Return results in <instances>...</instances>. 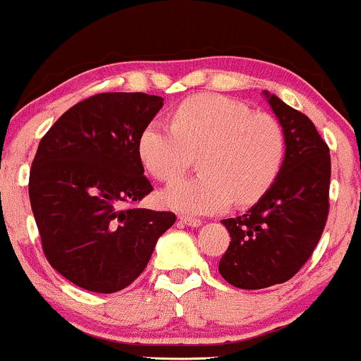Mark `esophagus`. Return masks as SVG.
<instances>
[{
  "instance_id": "obj_1",
  "label": "esophagus",
  "mask_w": 361,
  "mask_h": 361,
  "mask_svg": "<svg viewBox=\"0 0 361 361\" xmlns=\"http://www.w3.org/2000/svg\"><path fill=\"white\" fill-rule=\"evenodd\" d=\"M180 220L188 227H200L202 225V220L200 219H193V216H186V215H180Z\"/></svg>"
}]
</instances>
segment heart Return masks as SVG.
Segmentation results:
<instances>
[{
  "instance_id": "1",
  "label": "heart",
  "mask_w": 361,
  "mask_h": 361,
  "mask_svg": "<svg viewBox=\"0 0 361 361\" xmlns=\"http://www.w3.org/2000/svg\"><path fill=\"white\" fill-rule=\"evenodd\" d=\"M284 147L274 117L214 94L181 102L173 124L151 121L137 142L142 164L161 181L183 175L200 153L202 171L161 193L164 205L192 215L219 214L232 200L247 205L262 197L282 166Z\"/></svg>"
}]
</instances>
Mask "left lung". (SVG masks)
Returning <instances> with one entry per match:
<instances>
[{
	"mask_svg": "<svg viewBox=\"0 0 361 361\" xmlns=\"http://www.w3.org/2000/svg\"><path fill=\"white\" fill-rule=\"evenodd\" d=\"M284 133L286 154L274 183L244 215L222 220L230 245L219 272L240 289L289 281L311 257L326 225L331 158L307 116L264 90Z\"/></svg>",
	"mask_w": 361,
	"mask_h": 361,
	"instance_id": "1",
	"label": "left lung"
}]
</instances>
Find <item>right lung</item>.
Here are the masks:
<instances>
[{
  "label": "right lung",
  "mask_w": 361,
  "mask_h": 361,
  "mask_svg": "<svg viewBox=\"0 0 361 361\" xmlns=\"http://www.w3.org/2000/svg\"><path fill=\"white\" fill-rule=\"evenodd\" d=\"M163 97L106 92L71 107L42 137L30 203L50 266L92 293H117L145 271L171 212L129 207L153 192L137 142Z\"/></svg>",
  "instance_id": "add662e5"
}]
</instances>
